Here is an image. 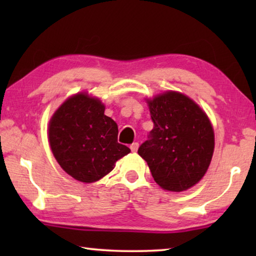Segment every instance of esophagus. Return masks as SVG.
<instances>
[{
    "mask_svg": "<svg viewBox=\"0 0 256 256\" xmlns=\"http://www.w3.org/2000/svg\"><path fill=\"white\" fill-rule=\"evenodd\" d=\"M130 148H131L133 152H136V151H138V142H134V144L130 146Z\"/></svg>",
    "mask_w": 256,
    "mask_h": 256,
    "instance_id": "obj_1",
    "label": "esophagus"
}]
</instances>
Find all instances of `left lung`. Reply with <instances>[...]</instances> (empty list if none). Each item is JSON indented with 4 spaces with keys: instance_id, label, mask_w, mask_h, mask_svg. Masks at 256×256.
Wrapping results in <instances>:
<instances>
[{
    "instance_id": "1",
    "label": "left lung",
    "mask_w": 256,
    "mask_h": 256,
    "mask_svg": "<svg viewBox=\"0 0 256 256\" xmlns=\"http://www.w3.org/2000/svg\"><path fill=\"white\" fill-rule=\"evenodd\" d=\"M146 102L154 128L138 154L160 188L172 192L188 190L204 176L214 154L210 120L180 92H166Z\"/></svg>"
}]
</instances>
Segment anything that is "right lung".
Returning <instances> with one entry per match:
<instances>
[{
  "label": "right lung",
  "instance_id": "add662e5",
  "mask_svg": "<svg viewBox=\"0 0 256 256\" xmlns=\"http://www.w3.org/2000/svg\"><path fill=\"white\" fill-rule=\"evenodd\" d=\"M105 106L86 92L68 98L52 116L50 146L63 170L84 183H94L110 172L130 154L118 142V128L105 114Z\"/></svg>",
  "mask_w": 256,
  "mask_h": 256
}]
</instances>
